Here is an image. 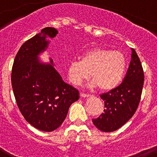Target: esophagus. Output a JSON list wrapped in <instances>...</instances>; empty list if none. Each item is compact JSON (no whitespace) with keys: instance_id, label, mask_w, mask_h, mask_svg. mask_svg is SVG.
<instances>
[{"instance_id":"34e87169","label":"esophagus","mask_w":157,"mask_h":157,"mask_svg":"<svg viewBox=\"0 0 157 157\" xmlns=\"http://www.w3.org/2000/svg\"><path fill=\"white\" fill-rule=\"evenodd\" d=\"M80 96L83 97V98H86V97H89L90 94H86V93H80Z\"/></svg>"}]
</instances>
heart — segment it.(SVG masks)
Here are the masks:
<instances>
[{"mask_svg": "<svg viewBox=\"0 0 157 157\" xmlns=\"http://www.w3.org/2000/svg\"><path fill=\"white\" fill-rule=\"evenodd\" d=\"M126 66V58L122 52L96 48L83 53L80 61L70 63L68 76L73 84L79 85L91 75V87L98 86L108 91L121 84Z\"/></svg>", "mask_w": 157, "mask_h": 157, "instance_id": "obj_1", "label": "heart"}]
</instances>
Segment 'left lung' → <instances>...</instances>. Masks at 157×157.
Segmentation results:
<instances>
[{
  "instance_id": "8db88e82",
  "label": "left lung",
  "mask_w": 157,
  "mask_h": 157,
  "mask_svg": "<svg viewBox=\"0 0 157 157\" xmlns=\"http://www.w3.org/2000/svg\"><path fill=\"white\" fill-rule=\"evenodd\" d=\"M124 80L118 87L100 95L105 103L104 113L93 119L96 128L104 132L117 131L133 117L140 102L144 84L142 63L135 49Z\"/></svg>"
}]
</instances>
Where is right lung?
Here are the masks:
<instances>
[{
  "mask_svg": "<svg viewBox=\"0 0 157 157\" xmlns=\"http://www.w3.org/2000/svg\"><path fill=\"white\" fill-rule=\"evenodd\" d=\"M58 33L46 27L21 46L14 60L12 85L17 105L29 124L43 131H52L66 119L72 103L79 99V91L66 84L50 63H40L38 56L46 50Z\"/></svg>",
  "mask_w": 157,
  "mask_h": 157,
  "instance_id": "1",
  "label": "right lung"
}]
</instances>
